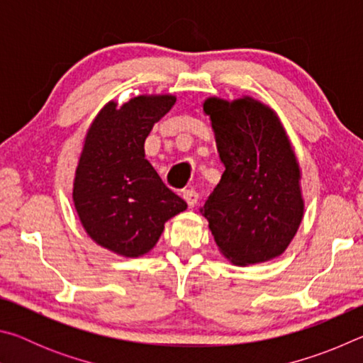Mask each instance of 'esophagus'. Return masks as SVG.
Segmentation results:
<instances>
[{
  "instance_id": "1",
  "label": "esophagus",
  "mask_w": 363,
  "mask_h": 363,
  "mask_svg": "<svg viewBox=\"0 0 363 363\" xmlns=\"http://www.w3.org/2000/svg\"><path fill=\"white\" fill-rule=\"evenodd\" d=\"M182 196H184V200L187 201V205H189L190 208L195 206V205H196V201H199V199H200L199 192H196V190H194V189H187V190H184Z\"/></svg>"
}]
</instances>
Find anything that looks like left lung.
Returning <instances> with one entry per match:
<instances>
[{
    "label": "left lung",
    "mask_w": 363,
    "mask_h": 363,
    "mask_svg": "<svg viewBox=\"0 0 363 363\" xmlns=\"http://www.w3.org/2000/svg\"><path fill=\"white\" fill-rule=\"evenodd\" d=\"M225 171L201 213L214 242L237 266L280 256L304 213L299 164L272 108L251 97L203 104Z\"/></svg>",
    "instance_id": "8db88e82"
}]
</instances>
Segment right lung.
I'll return each instance as SVG.
<instances>
[{
    "label": "right lung",
    "mask_w": 363,
    "mask_h": 363,
    "mask_svg": "<svg viewBox=\"0 0 363 363\" xmlns=\"http://www.w3.org/2000/svg\"><path fill=\"white\" fill-rule=\"evenodd\" d=\"M176 97L138 96L112 101L93 121L73 182L79 220L101 247L125 257L150 251L164 223L187 208L145 160L144 143Z\"/></svg>",
    "instance_id": "add662e5"
}]
</instances>
